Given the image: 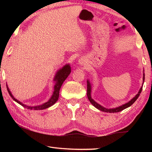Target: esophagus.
Here are the masks:
<instances>
[{
    "mask_svg": "<svg viewBox=\"0 0 152 152\" xmlns=\"http://www.w3.org/2000/svg\"><path fill=\"white\" fill-rule=\"evenodd\" d=\"M79 62H80V64H82V65H84V61H82V60H80V61H79Z\"/></svg>",
    "mask_w": 152,
    "mask_h": 152,
    "instance_id": "1",
    "label": "esophagus"
}]
</instances>
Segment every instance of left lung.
<instances>
[{"mask_svg": "<svg viewBox=\"0 0 152 152\" xmlns=\"http://www.w3.org/2000/svg\"><path fill=\"white\" fill-rule=\"evenodd\" d=\"M144 80H145V74L143 73V82H144ZM142 88H143V86H141L140 90L138 92V93L136 94L135 97H133L129 102H127V103L123 104V105H121V106H120L119 107L114 108V109H106V108L102 107L101 105L98 104L97 102H95L94 100L92 99L91 98V84L90 83L89 80H87V96H88V99L90 101V102H91V104L93 105L94 107H96V109H98L100 110H101V111L107 112V113H118V112H120V111H121V110L125 109L126 108L130 107L131 105H132L133 103H134L135 101L137 99V98L140 96L141 91H142Z\"/></svg>", "mask_w": 152, "mask_h": 152, "instance_id": "left-lung-1", "label": "left lung"}]
</instances>
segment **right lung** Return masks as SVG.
<instances>
[{
	"mask_svg": "<svg viewBox=\"0 0 152 152\" xmlns=\"http://www.w3.org/2000/svg\"><path fill=\"white\" fill-rule=\"evenodd\" d=\"M71 72V68L69 64H66V66H64L62 68H61L60 70H59L57 73H56V76L54 77V79L53 80L56 82V84L54 86V91L53 92L52 96H51V99L49 100L48 102H45L42 105H38V106H34V107H31V106H27V105H25L24 104H23L22 102H20V101L17 100L15 98L12 96V94H11V91H10L9 88H8V86L7 85V91H8L9 93L10 94V96H11L12 99L14 100L15 101H16L17 103H19V104L21 105L25 108H26L27 109H31V110H43L45 109H47V108L50 107L51 106H52L53 104H54L56 101H58V98H59V93H60V90L61 85H62L63 82L65 81V80L67 78V77L69 76V74Z\"/></svg>",
	"mask_w": 152,
	"mask_h": 152,
	"instance_id": "1",
	"label": "right lung"
}]
</instances>
